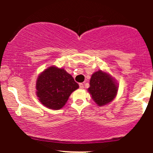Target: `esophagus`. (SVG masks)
Returning a JSON list of instances; mask_svg holds the SVG:
<instances>
[{
	"instance_id": "esophagus-1",
	"label": "esophagus",
	"mask_w": 153,
	"mask_h": 153,
	"mask_svg": "<svg viewBox=\"0 0 153 153\" xmlns=\"http://www.w3.org/2000/svg\"><path fill=\"white\" fill-rule=\"evenodd\" d=\"M79 86L81 89H84V84H82V83H81V84H79Z\"/></svg>"
}]
</instances>
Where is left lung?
I'll return each instance as SVG.
<instances>
[{
  "label": "left lung",
  "mask_w": 153,
  "mask_h": 153,
  "mask_svg": "<svg viewBox=\"0 0 153 153\" xmlns=\"http://www.w3.org/2000/svg\"><path fill=\"white\" fill-rule=\"evenodd\" d=\"M118 90V83L109 72L100 69L91 76L88 92L98 106L112 102L116 97Z\"/></svg>",
  "instance_id": "1"
}]
</instances>
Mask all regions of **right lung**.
Returning a JSON list of instances; mask_svg holds the SVG:
<instances>
[{"mask_svg": "<svg viewBox=\"0 0 153 153\" xmlns=\"http://www.w3.org/2000/svg\"><path fill=\"white\" fill-rule=\"evenodd\" d=\"M35 87L40 102L49 109L58 110L64 106L79 85L64 68L53 65L39 74Z\"/></svg>", "mask_w": 153, "mask_h": 153, "instance_id": "add662e5", "label": "right lung"}]
</instances>
